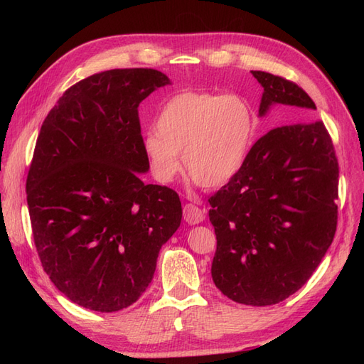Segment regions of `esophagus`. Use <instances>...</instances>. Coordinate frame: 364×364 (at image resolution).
I'll use <instances>...</instances> for the list:
<instances>
[{"instance_id":"34e87169","label":"esophagus","mask_w":364,"mask_h":364,"mask_svg":"<svg viewBox=\"0 0 364 364\" xmlns=\"http://www.w3.org/2000/svg\"><path fill=\"white\" fill-rule=\"evenodd\" d=\"M183 218L186 223L190 225H199L200 222H203L205 218V213L199 206H196L193 203H186L183 206Z\"/></svg>"}]
</instances>
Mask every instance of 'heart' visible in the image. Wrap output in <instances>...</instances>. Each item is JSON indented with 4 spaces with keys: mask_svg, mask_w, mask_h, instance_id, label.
<instances>
[{
    "mask_svg": "<svg viewBox=\"0 0 364 364\" xmlns=\"http://www.w3.org/2000/svg\"><path fill=\"white\" fill-rule=\"evenodd\" d=\"M255 130V115L245 98L188 90L162 106L142 149L159 183L176 178L182 153L186 176L203 188H215L243 168Z\"/></svg>",
    "mask_w": 364,
    "mask_h": 364,
    "instance_id": "obj_1",
    "label": "heart"
}]
</instances>
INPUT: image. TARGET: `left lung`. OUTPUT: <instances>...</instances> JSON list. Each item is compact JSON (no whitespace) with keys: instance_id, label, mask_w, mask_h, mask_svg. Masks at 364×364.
I'll use <instances>...</instances> for the list:
<instances>
[{"instance_id":"8db88e82","label":"left lung","mask_w":364,"mask_h":364,"mask_svg":"<svg viewBox=\"0 0 364 364\" xmlns=\"http://www.w3.org/2000/svg\"><path fill=\"white\" fill-rule=\"evenodd\" d=\"M264 87L259 115L277 106L282 119L316 109L294 82L252 71ZM338 162L323 121L269 130L243 168L209 197L217 237L213 281L238 304H278L310 279L337 229Z\"/></svg>"}]
</instances>
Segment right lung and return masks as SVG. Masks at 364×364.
I'll return each instance as SVG.
<instances>
[{"instance_id": "add662e5", "label": "right lung", "mask_w": 364, "mask_h": 364, "mask_svg": "<svg viewBox=\"0 0 364 364\" xmlns=\"http://www.w3.org/2000/svg\"><path fill=\"white\" fill-rule=\"evenodd\" d=\"M168 77L109 70L77 82L43 119L27 174L42 269L70 301L112 313L151 282L161 246L179 228V194L146 185L138 107Z\"/></svg>"}]
</instances>
